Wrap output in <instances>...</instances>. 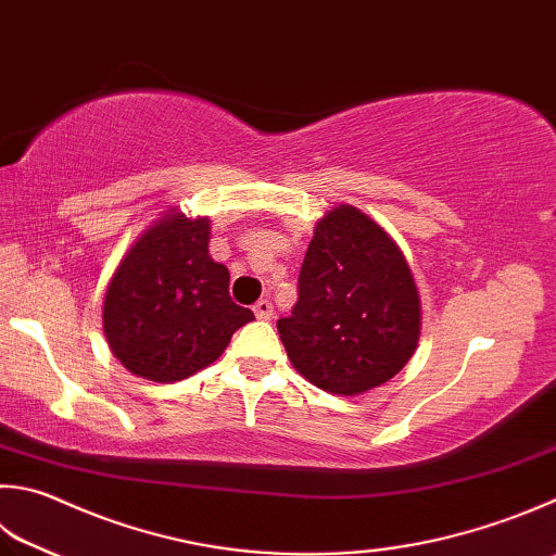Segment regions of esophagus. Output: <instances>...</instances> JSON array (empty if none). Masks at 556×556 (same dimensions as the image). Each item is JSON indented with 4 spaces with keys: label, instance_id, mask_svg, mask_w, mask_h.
<instances>
[{
    "label": "esophagus",
    "instance_id": "1",
    "mask_svg": "<svg viewBox=\"0 0 556 556\" xmlns=\"http://www.w3.org/2000/svg\"><path fill=\"white\" fill-rule=\"evenodd\" d=\"M254 314H256V319H270L274 317V305H270V300H258L256 305H254Z\"/></svg>",
    "mask_w": 556,
    "mask_h": 556
}]
</instances>
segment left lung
<instances>
[{
  "label": "left lung",
  "mask_w": 556,
  "mask_h": 556,
  "mask_svg": "<svg viewBox=\"0 0 556 556\" xmlns=\"http://www.w3.org/2000/svg\"><path fill=\"white\" fill-rule=\"evenodd\" d=\"M421 305L412 270L382 227L339 205L314 227L298 302L278 319L288 358L331 394H361L412 358Z\"/></svg>",
  "instance_id": "1"
}]
</instances>
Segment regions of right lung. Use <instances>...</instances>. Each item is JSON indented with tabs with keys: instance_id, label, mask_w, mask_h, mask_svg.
Returning a JSON list of instances; mask_svg holds the SVG:
<instances>
[{
	"instance_id": "obj_1",
	"label": "right lung",
	"mask_w": 556,
	"mask_h": 556,
	"mask_svg": "<svg viewBox=\"0 0 556 556\" xmlns=\"http://www.w3.org/2000/svg\"><path fill=\"white\" fill-rule=\"evenodd\" d=\"M207 219H160L125 254L103 302L115 358L154 382L203 370L254 312L229 298V270L207 254Z\"/></svg>"
}]
</instances>
